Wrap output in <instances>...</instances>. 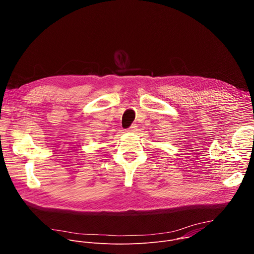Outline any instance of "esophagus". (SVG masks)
I'll return each instance as SVG.
<instances>
[{"mask_svg": "<svg viewBox=\"0 0 254 254\" xmlns=\"http://www.w3.org/2000/svg\"><path fill=\"white\" fill-rule=\"evenodd\" d=\"M136 127H137V126L136 125H131L129 127H128V129H127V131H129V132H133L134 130H136Z\"/></svg>", "mask_w": 254, "mask_h": 254, "instance_id": "esophagus-1", "label": "esophagus"}]
</instances>
